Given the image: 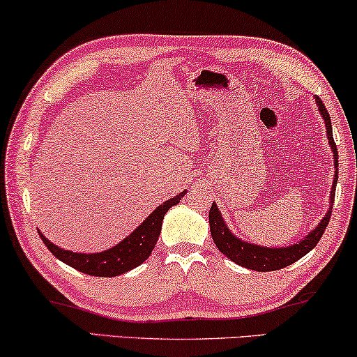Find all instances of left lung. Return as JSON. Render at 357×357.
I'll return each mask as SVG.
<instances>
[{"mask_svg":"<svg viewBox=\"0 0 357 357\" xmlns=\"http://www.w3.org/2000/svg\"><path fill=\"white\" fill-rule=\"evenodd\" d=\"M319 105L320 113H322V118L325 121V128H327V135L328 142L331 145V150H333V162L335 168L338 173V149H336V144L333 140V132H331V121L330 114L325 108V105L319 97H315ZM336 181H338V174H335L333 185H331V194H330V202L333 205L335 202V189H336ZM327 212V215L322 218V222L319 223V227L315 228L312 233H309L303 241H299L298 244L289 245V248H278V249H268V248H260V245L244 243L236 238V236L231 234V231L225 225L222 215L218 212V207L212 204L208 212V222H210V233H212L213 243L217 244L218 250L222 254L227 255L229 260H233L234 264L241 265V267L255 270V272H273V270H280L288 267V265L294 264L296 260L304 257L305 254L310 252L317 243L322 238L325 228L328 227L330 217H331V207Z\"/></svg>","mask_w":357,"mask_h":357,"instance_id":"obj_1","label":"left lung"}]
</instances>
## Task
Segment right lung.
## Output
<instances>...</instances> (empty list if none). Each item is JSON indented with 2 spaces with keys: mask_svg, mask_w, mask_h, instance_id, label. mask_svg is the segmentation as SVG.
Masks as SVG:
<instances>
[{
  "mask_svg": "<svg viewBox=\"0 0 357 357\" xmlns=\"http://www.w3.org/2000/svg\"><path fill=\"white\" fill-rule=\"evenodd\" d=\"M184 194L185 190L178 194L176 197L167 200L155 212L150 213V217L140 227H137V229L132 231L126 239H123L114 248L98 254H77L71 252V250H64L53 243H50L40 231L38 234L54 257H58L64 264L71 265L73 268L79 270V272L92 275V277H116V275L126 273L129 270L135 268L152 254L155 244L158 241L160 231H162L165 213L173 205L179 204Z\"/></svg>",
  "mask_w": 357,
  "mask_h": 357,
  "instance_id": "1",
  "label": "right lung"
}]
</instances>
